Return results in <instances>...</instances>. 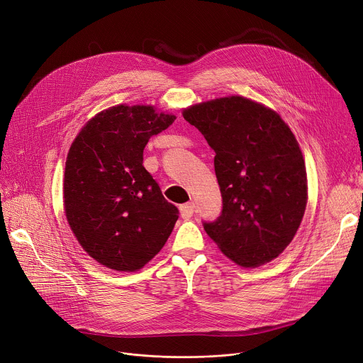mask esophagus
<instances>
[{
  "mask_svg": "<svg viewBox=\"0 0 363 363\" xmlns=\"http://www.w3.org/2000/svg\"><path fill=\"white\" fill-rule=\"evenodd\" d=\"M179 211H181V216L184 220H188L192 217L194 211H195V203L194 202H188V203H182L179 206Z\"/></svg>",
  "mask_w": 363,
  "mask_h": 363,
  "instance_id": "esophagus-1",
  "label": "esophagus"
}]
</instances>
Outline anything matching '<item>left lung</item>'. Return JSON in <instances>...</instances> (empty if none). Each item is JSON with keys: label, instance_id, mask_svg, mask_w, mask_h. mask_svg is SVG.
Wrapping results in <instances>:
<instances>
[{"label": "left lung", "instance_id": "obj_1", "mask_svg": "<svg viewBox=\"0 0 363 363\" xmlns=\"http://www.w3.org/2000/svg\"><path fill=\"white\" fill-rule=\"evenodd\" d=\"M216 150L223 213L203 228L231 262L254 269L277 258L294 238L307 203L298 142L273 109L233 94L182 111Z\"/></svg>", "mask_w": 363, "mask_h": 363}]
</instances>
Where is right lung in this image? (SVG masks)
<instances>
[{
    "mask_svg": "<svg viewBox=\"0 0 363 363\" xmlns=\"http://www.w3.org/2000/svg\"><path fill=\"white\" fill-rule=\"evenodd\" d=\"M175 119L150 105L122 103L94 115L69 149L65 214L79 244L103 267L140 270L175 227L178 208L143 167L150 136Z\"/></svg>",
    "mask_w": 363,
    "mask_h": 363,
    "instance_id": "obj_1",
    "label": "right lung"
}]
</instances>
